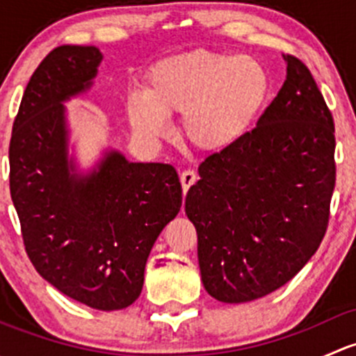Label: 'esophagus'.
Masks as SVG:
<instances>
[{"mask_svg": "<svg viewBox=\"0 0 356 356\" xmlns=\"http://www.w3.org/2000/svg\"><path fill=\"white\" fill-rule=\"evenodd\" d=\"M196 179H198V177H196V172L191 170V168H188V170L182 172V174H181V184H182V191H184V195L189 191V188L195 184Z\"/></svg>", "mask_w": 356, "mask_h": 356, "instance_id": "34e87169", "label": "esophagus"}]
</instances>
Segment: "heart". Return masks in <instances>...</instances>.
<instances>
[{"label": "heart", "mask_w": 356, "mask_h": 356, "mask_svg": "<svg viewBox=\"0 0 356 356\" xmlns=\"http://www.w3.org/2000/svg\"><path fill=\"white\" fill-rule=\"evenodd\" d=\"M265 67L246 55L195 49L168 56L149 68L145 92H132L127 117L148 139L168 132V115L184 113V134L201 149L238 141L267 99Z\"/></svg>", "instance_id": "1"}]
</instances>
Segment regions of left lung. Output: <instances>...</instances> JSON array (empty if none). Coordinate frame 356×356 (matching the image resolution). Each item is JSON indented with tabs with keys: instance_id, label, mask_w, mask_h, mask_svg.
<instances>
[{
	"instance_id": "obj_1",
	"label": "left lung",
	"mask_w": 356,
	"mask_h": 356,
	"mask_svg": "<svg viewBox=\"0 0 356 356\" xmlns=\"http://www.w3.org/2000/svg\"><path fill=\"white\" fill-rule=\"evenodd\" d=\"M288 75L257 127L204 158L186 196L204 289L246 303L289 282L321 246L336 184L334 120L314 75Z\"/></svg>"
}]
</instances>
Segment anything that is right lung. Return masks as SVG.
Returning <instances> with one entry per match:
<instances>
[{
  "label": "right lung",
  "instance_id": "obj_1",
  "mask_svg": "<svg viewBox=\"0 0 356 356\" xmlns=\"http://www.w3.org/2000/svg\"><path fill=\"white\" fill-rule=\"evenodd\" d=\"M103 55L63 44L25 88L10 139V193L25 251L42 279L96 310L139 298L145 267L182 188L168 163H134L110 149L89 174L68 160L63 102L88 91Z\"/></svg>",
  "mask_w": 356,
  "mask_h": 356
}]
</instances>
